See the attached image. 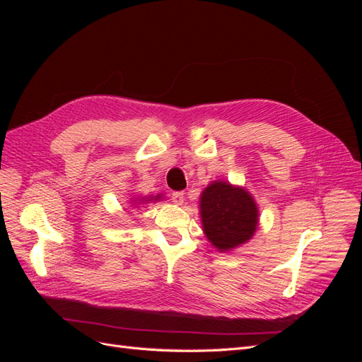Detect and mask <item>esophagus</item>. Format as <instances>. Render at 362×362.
<instances>
[{"label":"esophagus","instance_id":"34e87169","mask_svg":"<svg viewBox=\"0 0 362 362\" xmlns=\"http://www.w3.org/2000/svg\"><path fill=\"white\" fill-rule=\"evenodd\" d=\"M170 198H172V201H173L175 204L181 205V204L184 202V193H182V192H173V193L170 194Z\"/></svg>","mask_w":362,"mask_h":362}]
</instances>
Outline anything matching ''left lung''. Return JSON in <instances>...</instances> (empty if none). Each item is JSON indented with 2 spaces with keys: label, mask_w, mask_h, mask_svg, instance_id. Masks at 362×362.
<instances>
[{
  "label": "left lung",
  "mask_w": 362,
  "mask_h": 362,
  "mask_svg": "<svg viewBox=\"0 0 362 362\" xmlns=\"http://www.w3.org/2000/svg\"><path fill=\"white\" fill-rule=\"evenodd\" d=\"M201 217L204 233L211 245L229 250L254 235L258 208L245 189L214 181L201 196Z\"/></svg>",
  "instance_id": "8db88e82"
}]
</instances>
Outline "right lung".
<instances>
[{"label":"right lung","instance_id":"obj_1","mask_svg":"<svg viewBox=\"0 0 362 362\" xmlns=\"http://www.w3.org/2000/svg\"><path fill=\"white\" fill-rule=\"evenodd\" d=\"M157 198H158V196H157ZM157 198H156V199H157ZM148 201H149V199H148Z\"/></svg>","mask_w":362,"mask_h":362}]
</instances>
